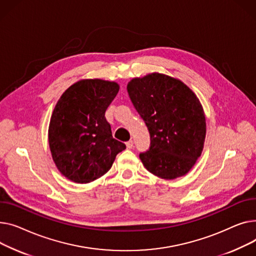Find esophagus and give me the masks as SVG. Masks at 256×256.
I'll list each match as a JSON object with an SVG mask.
<instances>
[{"instance_id": "34e87169", "label": "esophagus", "mask_w": 256, "mask_h": 256, "mask_svg": "<svg viewBox=\"0 0 256 256\" xmlns=\"http://www.w3.org/2000/svg\"><path fill=\"white\" fill-rule=\"evenodd\" d=\"M126 146L128 148H133V140H129L126 142Z\"/></svg>"}]
</instances>
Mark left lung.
<instances>
[{
  "instance_id": "left-lung-1",
  "label": "left lung",
  "mask_w": 256,
  "mask_h": 256,
  "mask_svg": "<svg viewBox=\"0 0 256 256\" xmlns=\"http://www.w3.org/2000/svg\"><path fill=\"white\" fill-rule=\"evenodd\" d=\"M127 91L150 133V148L140 154L144 168L166 180L186 174L200 156L206 138L198 97L181 80L160 73L133 78Z\"/></svg>"
}]
</instances>
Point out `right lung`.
<instances>
[{"mask_svg":"<svg viewBox=\"0 0 256 256\" xmlns=\"http://www.w3.org/2000/svg\"><path fill=\"white\" fill-rule=\"evenodd\" d=\"M118 88L114 82L80 80L56 105L48 128L50 152L58 170L75 183H90L106 174L126 148L112 138L105 118Z\"/></svg>","mask_w":256,"mask_h":256,"instance_id":"1","label":"right lung"}]
</instances>
